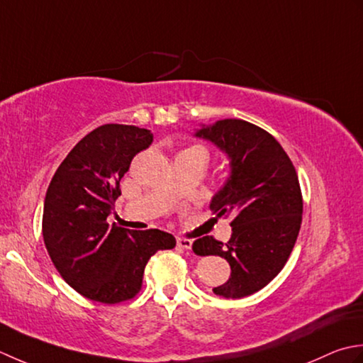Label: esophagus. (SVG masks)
Here are the masks:
<instances>
[{"instance_id":"34e87169","label":"esophagus","mask_w":363,"mask_h":363,"mask_svg":"<svg viewBox=\"0 0 363 363\" xmlns=\"http://www.w3.org/2000/svg\"><path fill=\"white\" fill-rule=\"evenodd\" d=\"M177 246L188 250L192 246V240H189V238H177Z\"/></svg>"}]
</instances>
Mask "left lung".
<instances>
[{
	"mask_svg": "<svg viewBox=\"0 0 363 363\" xmlns=\"http://www.w3.org/2000/svg\"><path fill=\"white\" fill-rule=\"evenodd\" d=\"M230 160V177L213 197L218 218L232 216L227 242L203 236L192 242L196 255H219L230 279L213 288L238 299L268 285L285 266L302 223V194L291 160L268 131L241 119H224L197 130Z\"/></svg>",
	"mask_w": 363,
	"mask_h": 363,
	"instance_id": "obj_1",
	"label": "left lung"
}]
</instances>
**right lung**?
<instances>
[{"mask_svg":"<svg viewBox=\"0 0 363 363\" xmlns=\"http://www.w3.org/2000/svg\"><path fill=\"white\" fill-rule=\"evenodd\" d=\"M152 140L150 130L135 125H101L73 147L47 189L42 233L48 255L65 282L91 301L133 299L150 257L177 244L158 228L135 232L108 224L121 179Z\"/></svg>","mask_w":363,"mask_h":363,"instance_id":"right-lung-1","label":"right lung"}]
</instances>
